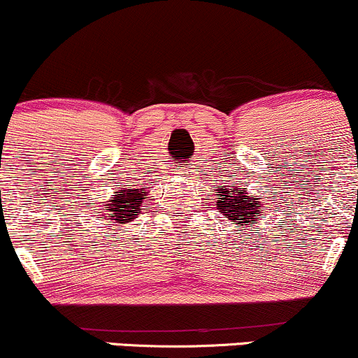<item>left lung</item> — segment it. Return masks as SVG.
Wrapping results in <instances>:
<instances>
[{"instance_id": "obj_1", "label": "left lung", "mask_w": 358, "mask_h": 358, "mask_svg": "<svg viewBox=\"0 0 358 358\" xmlns=\"http://www.w3.org/2000/svg\"><path fill=\"white\" fill-rule=\"evenodd\" d=\"M231 192L232 195H229V190H225V193L220 192L222 199L217 202L220 212L231 222H239L241 225H250L252 227V224H257L259 220L257 213H261V210H259L261 203L257 202V199L248 196L245 188L244 190L231 188Z\"/></svg>"}]
</instances>
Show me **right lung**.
<instances>
[{
  "mask_svg": "<svg viewBox=\"0 0 358 358\" xmlns=\"http://www.w3.org/2000/svg\"><path fill=\"white\" fill-rule=\"evenodd\" d=\"M146 196L145 188L141 190H133V188H127V190H119L117 195H113V200H109L104 205L106 213H102L101 219L104 220H113L116 224H127L129 220H133L134 217L141 212V203L143 199Z\"/></svg>",
  "mask_w": 358,
  "mask_h": 358,
  "instance_id": "obj_1",
  "label": "right lung"
}]
</instances>
